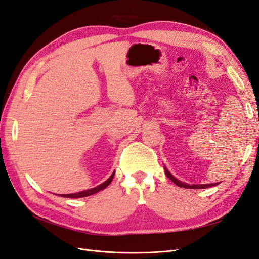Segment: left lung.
<instances>
[{"label": "left lung", "instance_id": "left-lung-1", "mask_svg": "<svg viewBox=\"0 0 259 259\" xmlns=\"http://www.w3.org/2000/svg\"><path fill=\"white\" fill-rule=\"evenodd\" d=\"M165 169V174L166 176L173 182L176 186L178 187H182V188H188V189H204V188H209V187H213V186H216L218 184H204V185H188V184H185L183 182H180V180L176 179L173 175H171L169 171L166 169V167L164 168Z\"/></svg>", "mask_w": 259, "mask_h": 259}]
</instances>
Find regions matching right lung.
<instances>
[{
  "mask_svg": "<svg viewBox=\"0 0 259 259\" xmlns=\"http://www.w3.org/2000/svg\"><path fill=\"white\" fill-rule=\"evenodd\" d=\"M113 176H114V171H113V174L110 177H109L105 183H103V184L95 187V188H92V189L81 191V192H76V193H72V194H61L60 197L75 199V198H84V197H89V195H92V194H95V193L101 191L103 189H105L106 187H108L109 185H110V183L112 182V179H113Z\"/></svg>",
  "mask_w": 259,
  "mask_h": 259,
  "instance_id": "add662e5",
  "label": "right lung"
}]
</instances>
